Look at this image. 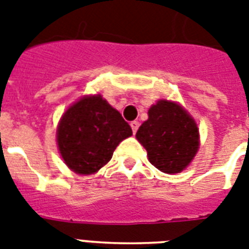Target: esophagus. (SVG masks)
<instances>
[{
	"instance_id": "obj_1",
	"label": "esophagus",
	"mask_w": 249,
	"mask_h": 249,
	"mask_svg": "<svg viewBox=\"0 0 249 249\" xmlns=\"http://www.w3.org/2000/svg\"><path fill=\"white\" fill-rule=\"evenodd\" d=\"M130 126H132L133 133L136 134V132L138 130V126H140V123H138V121H132V123H130Z\"/></svg>"
}]
</instances>
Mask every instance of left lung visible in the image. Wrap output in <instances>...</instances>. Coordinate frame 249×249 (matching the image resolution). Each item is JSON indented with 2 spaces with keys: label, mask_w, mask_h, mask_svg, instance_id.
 Returning <instances> with one entry per match:
<instances>
[{
  "label": "left lung",
  "mask_w": 249,
  "mask_h": 249,
  "mask_svg": "<svg viewBox=\"0 0 249 249\" xmlns=\"http://www.w3.org/2000/svg\"><path fill=\"white\" fill-rule=\"evenodd\" d=\"M136 137L147 151L150 163L166 174H178L198 150V128L178 103L159 100L149 109V119Z\"/></svg>",
  "instance_id": "left-lung-1"
}]
</instances>
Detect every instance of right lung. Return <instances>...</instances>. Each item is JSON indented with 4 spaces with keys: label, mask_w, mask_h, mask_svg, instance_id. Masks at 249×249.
Returning a JSON list of instances; mask_svg holds the SVG:
<instances>
[{
    "label": "right lung",
    "mask_w": 249,
    "mask_h": 249,
    "mask_svg": "<svg viewBox=\"0 0 249 249\" xmlns=\"http://www.w3.org/2000/svg\"><path fill=\"white\" fill-rule=\"evenodd\" d=\"M130 136L132 128L120 112L100 95H92L66 109L57 129V143L66 166L89 175L107 164L117 145Z\"/></svg>",
    "instance_id": "right-lung-1"
}]
</instances>
